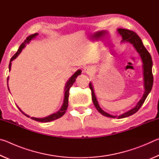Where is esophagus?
Masks as SVG:
<instances>
[{
  "mask_svg": "<svg viewBox=\"0 0 159 159\" xmlns=\"http://www.w3.org/2000/svg\"><path fill=\"white\" fill-rule=\"evenodd\" d=\"M83 71H84L85 73L88 74H92L94 72V70H93L92 67L88 66V67H85L84 70H83Z\"/></svg>",
  "mask_w": 159,
  "mask_h": 159,
  "instance_id": "1",
  "label": "esophagus"
}]
</instances>
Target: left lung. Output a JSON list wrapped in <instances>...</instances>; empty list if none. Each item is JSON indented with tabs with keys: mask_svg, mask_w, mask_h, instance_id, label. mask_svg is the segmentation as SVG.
I'll return each mask as SVG.
<instances>
[{
	"mask_svg": "<svg viewBox=\"0 0 159 159\" xmlns=\"http://www.w3.org/2000/svg\"><path fill=\"white\" fill-rule=\"evenodd\" d=\"M117 31L120 36H122V41L121 42H128L130 43V44L133 45L134 49L136 50L137 52L139 53V56L142 59V61L143 64H142V70H143V79H144V93L143 94V96L141 98L140 100L137 104V105L128 111L124 113L120 116H113L108 114L102 110L101 107H99L98 102L97 100L95 92H94V88L93 87L92 83H90L89 86L91 90V93H92V99L93 102V104L98 111L102 114L104 116H107L109 118H123L128 117L129 116H131L136 113L138 110L140 109L142 104L146 99L147 97L149 95V93L151 92L153 86V82H154V77H153L152 74V57H151L149 52H148L146 48L144 46L143 43H142V40L139 38L138 34L135 32L133 31L128 30V29H118Z\"/></svg>",
	"mask_w": 159,
	"mask_h": 159,
	"instance_id": "obj_1",
	"label": "left lung"
}]
</instances>
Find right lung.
<instances>
[{
  "label": "right lung",
  "instance_id": "add662e5",
  "mask_svg": "<svg viewBox=\"0 0 159 159\" xmlns=\"http://www.w3.org/2000/svg\"><path fill=\"white\" fill-rule=\"evenodd\" d=\"M37 36H38V34L37 33L36 34H32V35H30V36L26 38V39L25 40V41H24V43H22L21 44V45L20 46V48H19V49L17 50V52H16L15 55L12 56V57L11 58V60H10V64H9V71H10V69H11V64H11V61L12 60H14L15 58H17V56L20 55L23 48L26 46V43H29L30 42V41H31L32 39H34V38L36 37ZM80 74H81V70H78L77 71L75 72L73 76H72L71 78H70L68 81L66 82V85H65V88H64V98L63 104H62V106H61V109L59 110L57 112L55 113V114H51L50 116H48L45 117V118H40L31 117V119H33L34 120H36V121H39V122L45 123V122L52 121V120H56V119H57V118L62 116L64 114H65L66 110L67 109V107H68V101H69V89H70V88H71V86L73 85L74 83L76 81V79L77 78V76H79V75H80ZM7 81H8V77H7ZM7 85H8V84H7ZM8 89H9V88H8ZM18 109H20V111L24 115H25L26 116H27L29 118L30 117L27 114H25V113H24L22 111H21V110L20 108H19V107H18Z\"/></svg>",
  "mask_w": 159,
  "mask_h": 159
}]
</instances>
